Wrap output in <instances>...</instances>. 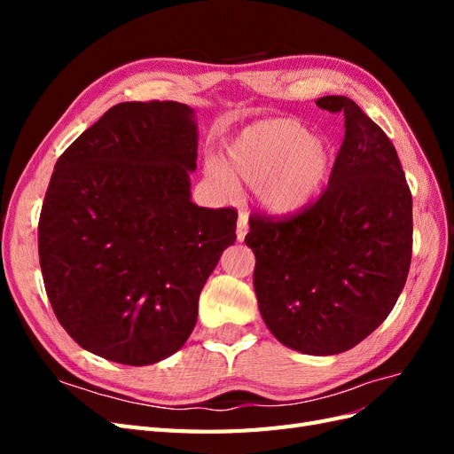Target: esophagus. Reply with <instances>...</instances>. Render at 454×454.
I'll list each match as a JSON object with an SVG mask.
<instances>
[{
    "label": "esophagus",
    "mask_w": 454,
    "mask_h": 454,
    "mask_svg": "<svg viewBox=\"0 0 454 454\" xmlns=\"http://www.w3.org/2000/svg\"><path fill=\"white\" fill-rule=\"evenodd\" d=\"M246 235H248V214L240 212L239 223H237V239L242 242L246 239Z\"/></svg>",
    "instance_id": "esophagus-1"
}]
</instances>
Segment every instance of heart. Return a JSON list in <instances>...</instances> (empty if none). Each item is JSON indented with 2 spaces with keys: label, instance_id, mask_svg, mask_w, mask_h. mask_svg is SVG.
<instances>
[{
  "label": "heart",
  "instance_id": "heart-1",
  "mask_svg": "<svg viewBox=\"0 0 454 454\" xmlns=\"http://www.w3.org/2000/svg\"><path fill=\"white\" fill-rule=\"evenodd\" d=\"M333 149L294 119L261 121L231 142L225 164L208 172L225 187L235 180L254 185L263 208L277 215L297 214L320 195L333 168Z\"/></svg>",
  "mask_w": 454,
  "mask_h": 454
}]
</instances>
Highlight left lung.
<instances>
[{
	"instance_id": "left-lung-1",
	"label": "left lung",
	"mask_w": 454,
	"mask_h": 454,
	"mask_svg": "<svg viewBox=\"0 0 454 454\" xmlns=\"http://www.w3.org/2000/svg\"><path fill=\"white\" fill-rule=\"evenodd\" d=\"M316 106L345 115L324 193L297 214H252L244 242L270 333L312 356L347 352L387 320L413 254V197L395 147L347 96Z\"/></svg>"
}]
</instances>
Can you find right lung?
<instances>
[{"instance_id": "obj_1", "label": "right lung", "mask_w": 454, "mask_h": 454, "mask_svg": "<svg viewBox=\"0 0 454 454\" xmlns=\"http://www.w3.org/2000/svg\"><path fill=\"white\" fill-rule=\"evenodd\" d=\"M195 168L193 109L170 100L109 107L54 164L39 265L51 307L79 347L149 365L185 345L239 217L191 202Z\"/></svg>"}]
</instances>
